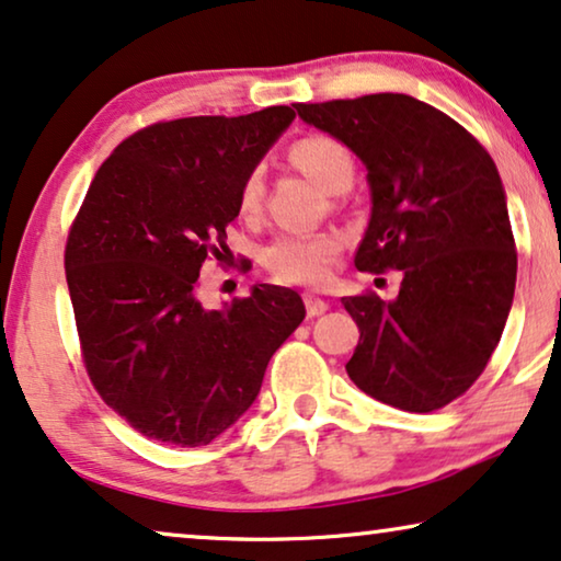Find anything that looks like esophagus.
Here are the masks:
<instances>
[{
	"label": "esophagus",
	"mask_w": 561,
	"mask_h": 561,
	"mask_svg": "<svg viewBox=\"0 0 561 561\" xmlns=\"http://www.w3.org/2000/svg\"><path fill=\"white\" fill-rule=\"evenodd\" d=\"M304 306H306V313L309 317H321L329 309V304L324 301V298L313 296V294H304Z\"/></svg>",
	"instance_id": "esophagus-1"
}]
</instances>
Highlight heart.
Returning a JSON list of instances; mask_svg holds the SVG:
<instances>
[{
  "mask_svg": "<svg viewBox=\"0 0 561 561\" xmlns=\"http://www.w3.org/2000/svg\"><path fill=\"white\" fill-rule=\"evenodd\" d=\"M288 160L298 171L317 181L329 194H344L355 181V158L350 148L336 137L309 135L290 145ZM265 181L263 173L252 171L242 181L240 211L244 217H257L263 209ZM342 252V240L332 232L317 234H278L271 244H265L263 265L278 280L286 283H324L332 273Z\"/></svg>",
  "mask_w": 561,
  "mask_h": 561,
  "instance_id": "heart-1",
  "label": "heart"
}]
</instances>
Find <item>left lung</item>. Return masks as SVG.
Instances as JSON below:
<instances>
[{"label": "left lung", "instance_id": "left-lung-1", "mask_svg": "<svg viewBox=\"0 0 561 561\" xmlns=\"http://www.w3.org/2000/svg\"><path fill=\"white\" fill-rule=\"evenodd\" d=\"M296 112L367 168L373 214L357 271H403L393 301L342 298L359 329L347 375L401 411L444 409L485 370L516 290V242L493 158L462 125L405 94Z\"/></svg>", "mask_w": 561, "mask_h": 561}]
</instances>
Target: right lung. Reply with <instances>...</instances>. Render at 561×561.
Wrapping results in <instances>:
<instances>
[{
	"label": "right lung",
	"mask_w": 561,
	"mask_h": 561,
	"mask_svg": "<svg viewBox=\"0 0 561 561\" xmlns=\"http://www.w3.org/2000/svg\"><path fill=\"white\" fill-rule=\"evenodd\" d=\"M290 106L137 129L99 168L66 242L91 386L135 432L204 447L250 409L273 352L306 317L296 290L260 283L221 311L198 273L229 252L240 188L294 122Z\"/></svg>",
	"instance_id": "add662e5"
}]
</instances>
